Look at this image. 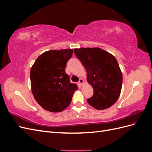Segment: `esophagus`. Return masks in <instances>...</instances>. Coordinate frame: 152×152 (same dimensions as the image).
Listing matches in <instances>:
<instances>
[{
  "instance_id": "esophagus-1",
  "label": "esophagus",
  "mask_w": 152,
  "mask_h": 152,
  "mask_svg": "<svg viewBox=\"0 0 152 152\" xmlns=\"http://www.w3.org/2000/svg\"><path fill=\"white\" fill-rule=\"evenodd\" d=\"M79 83L80 86H82L84 84V80L82 79H79Z\"/></svg>"
}]
</instances>
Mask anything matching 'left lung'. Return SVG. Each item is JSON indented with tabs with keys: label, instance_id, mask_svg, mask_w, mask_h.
I'll return each mask as SVG.
<instances>
[{
	"label": "left lung",
	"instance_id": "1",
	"mask_svg": "<svg viewBox=\"0 0 152 152\" xmlns=\"http://www.w3.org/2000/svg\"><path fill=\"white\" fill-rule=\"evenodd\" d=\"M87 72V81L93 87L94 94L88 103L98 110L115 104L121 94L122 73L113 55L99 48L75 49Z\"/></svg>",
	"mask_w": 152,
	"mask_h": 152
}]
</instances>
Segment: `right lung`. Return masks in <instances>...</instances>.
<instances>
[{
  "label": "right lung",
  "mask_w": 152,
  "mask_h": 152,
  "mask_svg": "<svg viewBox=\"0 0 152 152\" xmlns=\"http://www.w3.org/2000/svg\"><path fill=\"white\" fill-rule=\"evenodd\" d=\"M73 49L50 50L37 58L30 70L31 89L43 109L60 112L70 105L73 94L78 89L65 72Z\"/></svg>",
  "instance_id": "add662e5"
}]
</instances>
